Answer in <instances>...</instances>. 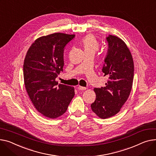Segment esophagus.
Listing matches in <instances>:
<instances>
[{
  "instance_id": "esophagus-1",
  "label": "esophagus",
  "mask_w": 156,
  "mask_h": 156,
  "mask_svg": "<svg viewBox=\"0 0 156 156\" xmlns=\"http://www.w3.org/2000/svg\"><path fill=\"white\" fill-rule=\"evenodd\" d=\"M78 89L79 90H85L87 89V87H81V86H79L78 87Z\"/></svg>"
}]
</instances>
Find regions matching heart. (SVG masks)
Returning a JSON list of instances; mask_svg holds the SVG:
<instances>
[{
	"label": "heart",
	"instance_id": "obj_1",
	"mask_svg": "<svg viewBox=\"0 0 156 156\" xmlns=\"http://www.w3.org/2000/svg\"><path fill=\"white\" fill-rule=\"evenodd\" d=\"M81 44L85 53H91L95 54L100 46L95 37L91 34L87 35L83 38L81 41Z\"/></svg>",
	"mask_w": 156,
	"mask_h": 156
}]
</instances>
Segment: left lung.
<instances>
[{
	"mask_svg": "<svg viewBox=\"0 0 156 156\" xmlns=\"http://www.w3.org/2000/svg\"><path fill=\"white\" fill-rule=\"evenodd\" d=\"M107 54L102 68L108 78L106 86L95 88L96 99L91 110L101 119L115 115L126 103L130 93L133 80V61L126 44L119 37L108 35Z\"/></svg>",
	"mask_w": 156,
	"mask_h": 156,
	"instance_id": "1",
	"label": "left lung"
}]
</instances>
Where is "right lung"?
Listing matches in <instances>:
<instances>
[{
  "label": "right lung",
  "mask_w": 156,
  "mask_h": 156,
  "mask_svg": "<svg viewBox=\"0 0 156 156\" xmlns=\"http://www.w3.org/2000/svg\"><path fill=\"white\" fill-rule=\"evenodd\" d=\"M74 34L54 33L37 39L28 49L23 65L24 85L37 110L49 119L66 112L75 96V88L58 85L56 78L63 71V53Z\"/></svg>",
  "instance_id": "right-lung-1"
}]
</instances>
